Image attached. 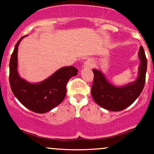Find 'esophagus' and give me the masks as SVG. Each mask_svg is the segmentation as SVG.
I'll list each match as a JSON object with an SVG mask.
<instances>
[{
    "label": "esophagus",
    "instance_id": "esophagus-1",
    "mask_svg": "<svg viewBox=\"0 0 154 154\" xmlns=\"http://www.w3.org/2000/svg\"><path fill=\"white\" fill-rule=\"evenodd\" d=\"M93 66H94V63H93V60L88 59L87 61H85L84 63L85 68H93Z\"/></svg>",
    "mask_w": 154,
    "mask_h": 154
}]
</instances>
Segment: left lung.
<instances>
[{
  "label": "left lung",
  "instance_id": "8db88e82",
  "mask_svg": "<svg viewBox=\"0 0 154 154\" xmlns=\"http://www.w3.org/2000/svg\"><path fill=\"white\" fill-rule=\"evenodd\" d=\"M138 57L140 63L137 78L122 87H116L109 82L101 71L93 69L94 80L91 94L95 103L103 109L113 111L124 110L133 103L142 93L146 82L147 59L142 46L140 47Z\"/></svg>",
  "mask_w": 154,
  "mask_h": 154
}]
</instances>
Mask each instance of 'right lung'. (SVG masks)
Listing matches in <instances>:
<instances>
[{"instance_id": "obj_1", "label": "right lung", "mask_w": 154, "mask_h": 154, "mask_svg": "<svg viewBox=\"0 0 154 154\" xmlns=\"http://www.w3.org/2000/svg\"><path fill=\"white\" fill-rule=\"evenodd\" d=\"M20 38L14 47L9 63V82L16 98L24 106L39 114L52 110L64 99L66 85L71 77L77 75L74 66L61 67L52 75L38 83H31L22 78L18 73L17 53Z\"/></svg>"}]
</instances>
